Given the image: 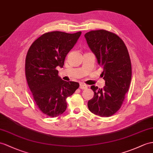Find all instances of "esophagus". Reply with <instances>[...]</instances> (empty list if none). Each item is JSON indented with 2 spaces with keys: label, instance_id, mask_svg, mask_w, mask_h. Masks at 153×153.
<instances>
[{
  "label": "esophagus",
  "instance_id": "obj_1",
  "mask_svg": "<svg viewBox=\"0 0 153 153\" xmlns=\"http://www.w3.org/2000/svg\"><path fill=\"white\" fill-rule=\"evenodd\" d=\"M88 85L84 84H80V88L81 89H85L88 88Z\"/></svg>",
  "mask_w": 153,
  "mask_h": 153
}]
</instances>
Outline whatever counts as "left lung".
Segmentation results:
<instances>
[{"label": "left lung", "mask_w": 153, "mask_h": 153, "mask_svg": "<svg viewBox=\"0 0 153 153\" xmlns=\"http://www.w3.org/2000/svg\"><path fill=\"white\" fill-rule=\"evenodd\" d=\"M89 47L103 68V88L91 85L94 96L88 102L89 111L100 117H110L120 109L128 92L132 67L125 43L115 33L105 30H91L84 35Z\"/></svg>", "instance_id": "1"}]
</instances>
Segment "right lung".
I'll use <instances>...</instances> for the list:
<instances>
[{
	"instance_id": "obj_1",
	"label": "right lung",
	"mask_w": 153,
	"mask_h": 153,
	"mask_svg": "<svg viewBox=\"0 0 153 153\" xmlns=\"http://www.w3.org/2000/svg\"><path fill=\"white\" fill-rule=\"evenodd\" d=\"M54 31L43 33L30 47L26 56L25 74L28 87L39 109L56 117L67 108L66 99L79 87L76 82H66L58 76L65 58L81 35Z\"/></svg>"
}]
</instances>
